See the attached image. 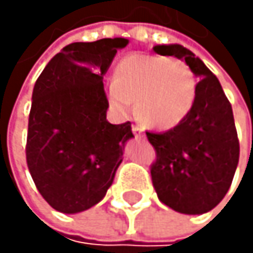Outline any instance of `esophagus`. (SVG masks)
I'll return each mask as SVG.
<instances>
[{
    "instance_id": "esophagus-1",
    "label": "esophagus",
    "mask_w": 253,
    "mask_h": 253,
    "mask_svg": "<svg viewBox=\"0 0 253 253\" xmlns=\"http://www.w3.org/2000/svg\"><path fill=\"white\" fill-rule=\"evenodd\" d=\"M133 133L136 135V136H144V129L141 127V126H133Z\"/></svg>"
}]
</instances>
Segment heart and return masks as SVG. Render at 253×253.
Wrapping results in <instances>:
<instances>
[{
  "label": "heart",
  "mask_w": 253,
  "mask_h": 253,
  "mask_svg": "<svg viewBox=\"0 0 253 253\" xmlns=\"http://www.w3.org/2000/svg\"><path fill=\"white\" fill-rule=\"evenodd\" d=\"M109 103L127 114L135 101L136 117L153 129H171L191 111L196 79L190 66L177 59L150 54L123 57L108 84Z\"/></svg>",
  "instance_id": "1"
}]
</instances>
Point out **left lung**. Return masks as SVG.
<instances>
[{
	"instance_id": "left-lung-1",
	"label": "left lung",
	"mask_w": 253,
	"mask_h": 253,
	"mask_svg": "<svg viewBox=\"0 0 253 253\" xmlns=\"http://www.w3.org/2000/svg\"><path fill=\"white\" fill-rule=\"evenodd\" d=\"M161 56L185 60L199 83L191 111L176 127L147 132L156 150L152 182L159 200L180 214H205L226 196L240 158L232 106L218 79L188 48L155 45Z\"/></svg>"
}]
</instances>
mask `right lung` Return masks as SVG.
<instances>
[{
	"label": "right lung",
	"instance_id": "obj_1",
	"mask_svg": "<svg viewBox=\"0 0 253 253\" xmlns=\"http://www.w3.org/2000/svg\"><path fill=\"white\" fill-rule=\"evenodd\" d=\"M129 39L74 42L62 48L35 83L28 117L27 165L35 185L63 214L92 208L112 185L130 123L106 120L103 76Z\"/></svg>",
	"mask_w": 253,
	"mask_h": 253
}]
</instances>
